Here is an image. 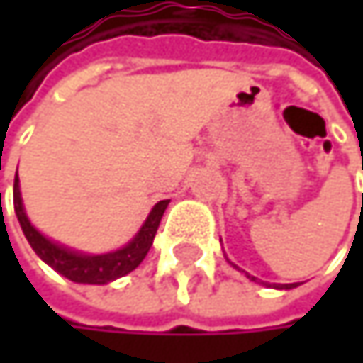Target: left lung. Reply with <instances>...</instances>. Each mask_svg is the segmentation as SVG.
<instances>
[{
	"label": "left lung",
	"mask_w": 363,
	"mask_h": 363,
	"mask_svg": "<svg viewBox=\"0 0 363 363\" xmlns=\"http://www.w3.org/2000/svg\"><path fill=\"white\" fill-rule=\"evenodd\" d=\"M250 277V275H248ZM252 281H256V277H250ZM298 284H273V288H277V290H292V288H296Z\"/></svg>",
	"instance_id": "1"
}]
</instances>
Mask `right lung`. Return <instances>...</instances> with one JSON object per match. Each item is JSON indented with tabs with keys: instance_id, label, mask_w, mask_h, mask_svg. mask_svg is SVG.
Returning a JSON list of instances; mask_svg holds the SVG:
<instances>
[{
	"instance_id": "obj_1",
	"label": "right lung",
	"mask_w": 363,
	"mask_h": 363,
	"mask_svg": "<svg viewBox=\"0 0 363 363\" xmlns=\"http://www.w3.org/2000/svg\"><path fill=\"white\" fill-rule=\"evenodd\" d=\"M168 203H170V199L157 201L151 208V212L145 218L138 233L123 248L105 254H86L67 248V246L45 238L41 231H37L23 206L18 172H16V181H14V212L18 216V223H21V229H23L27 242L31 244V248L45 264H50L56 273H60L62 277H67L75 284L105 286L109 281H115L117 277H123L130 271H134L149 252Z\"/></svg>"
}]
</instances>
